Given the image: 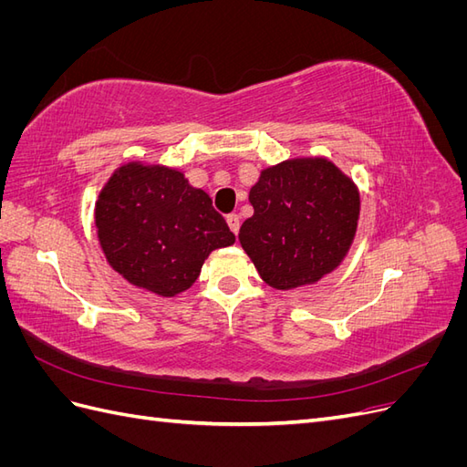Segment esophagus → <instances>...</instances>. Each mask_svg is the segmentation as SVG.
<instances>
[{"label": "esophagus", "instance_id": "obj_1", "mask_svg": "<svg viewBox=\"0 0 467 467\" xmlns=\"http://www.w3.org/2000/svg\"><path fill=\"white\" fill-rule=\"evenodd\" d=\"M225 220H228L230 230H232L234 234H237V232H239V225H242V220H239V216H237V214H230Z\"/></svg>", "mask_w": 467, "mask_h": 467}]
</instances>
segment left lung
<instances>
[{"label": "left lung", "mask_w": 467, "mask_h": 467, "mask_svg": "<svg viewBox=\"0 0 467 467\" xmlns=\"http://www.w3.org/2000/svg\"><path fill=\"white\" fill-rule=\"evenodd\" d=\"M249 202L255 212L239 230V242L276 290L314 285L331 273L357 234L355 182L323 158L265 169Z\"/></svg>", "instance_id": "obj_1"}]
</instances>
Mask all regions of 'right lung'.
<instances>
[{
    "label": "right lung",
    "instance_id": "obj_1",
    "mask_svg": "<svg viewBox=\"0 0 467 467\" xmlns=\"http://www.w3.org/2000/svg\"><path fill=\"white\" fill-rule=\"evenodd\" d=\"M95 223L109 265L165 298L192 286L210 251L235 242L210 196L161 165L117 169L99 194Z\"/></svg>",
    "mask_w": 467,
    "mask_h": 467
}]
</instances>
